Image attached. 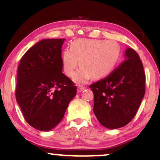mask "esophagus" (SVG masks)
Masks as SVG:
<instances>
[{
	"instance_id": "1",
	"label": "esophagus",
	"mask_w": 160,
	"mask_h": 160,
	"mask_svg": "<svg viewBox=\"0 0 160 160\" xmlns=\"http://www.w3.org/2000/svg\"><path fill=\"white\" fill-rule=\"evenodd\" d=\"M85 88H86V87H84V86H78V91L79 92H82V91H83Z\"/></svg>"
}]
</instances>
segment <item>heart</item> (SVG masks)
Wrapping results in <instances>:
<instances>
[{"label":"heart","mask_w":160,"mask_h":160,"mask_svg":"<svg viewBox=\"0 0 160 160\" xmlns=\"http://www.w3.org/2000/svg\"><path fill=\"white\" fill-rule=\"evenodd\" d=\"M120 56V46L114 40L78 39L71 43L62 54V64L69 78L75 74L74 81L86 82L92 77L100 79L108 75L116 67Z\"/></svg>","instance_id":"obj_1"}]
</instances>
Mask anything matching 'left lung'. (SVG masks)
I'll list each match as a JSON object with an SVG mask.
<instances>
[{"label": "left lung", "instance_id": "1", "mask_svg": "<svg viewBox=\"0 0 160 160\" xmlns=\"http://www.w3.org/2000/svg\"><path fill=\"white\" fill-rule=\"evenodd\" d=\"M145 74L142 62L133 48L106 78L91 85L94 93V112L101 125L116 129L132 120L145 95Z\"/></svg>", "mask_w": 160, "mask_h": 160}]
</instances>
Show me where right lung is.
<instances>
[{
  "instance_id": "obj_1",
  "label": "right lung",
  "mask_w": 160,
  "mask_h": 160,
  "mask_svg": "<svg viewBox=\"0 0 160 160\" xmlns=\"http://www.w3.org/2000/svg\"><path fill=\"white\" fill-rule=\"evenodd\" d=\"M64 40H40L23 54L18 66L16 100L25 120L39 131H50L59 124L77 94V86L62 72Z\"/></svg>"
}]
</instances>
